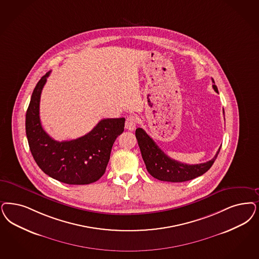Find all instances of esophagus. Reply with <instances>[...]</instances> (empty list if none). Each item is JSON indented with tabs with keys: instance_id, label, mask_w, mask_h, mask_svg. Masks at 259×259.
I'll use <instances>...</instances> for the list:
<instances>
[{
	"instance_id": "esophagus-1",
	"label": "esophagus",
	"mask_w": 259,
	"mask_h": 259,
	"mask_svg": "<svg viewBox=\"0 0 259 259\" xmlns=\"http://www.w3.org/2000/svg\"><path fill=\"white\" fill-rule=\"evenodd\" d=\"M137 123H138V118L133 115H131L126 118L125 128L129 131H133L137 126Z\"/></svg>"
}]
</instances>
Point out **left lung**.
I'll return each mask as SVG.
<instances>
[{
	"mask_svg": "<svg viewBox=\"0 0 259 259\" xmlns=\"http://www.w3.org/2000/svg\"><path fill=\"white\" fill-rule=\"evenodd\" d=\"M212 83V88L216 93H218L213 79ZM136 138L142 152L143 161L149 174L160 181L172 183L187 182L203 175L212 166L221 148L220 147L218 149L210 161L198 164H187L175 161L164 154V152L153 141L151 137L146 134V132L142 128L136 129Z\"/></svg>",
	"mask_w": 259,
	"mask_h": 259,
	"instance_id": "left-lung-1",
	"label": "left lung"
}]
</instances>
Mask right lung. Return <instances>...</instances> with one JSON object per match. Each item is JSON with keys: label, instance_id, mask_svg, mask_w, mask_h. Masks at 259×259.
<instances>
[{"label": "right lung", "instance_id": "obj_1", "mask_svg": "<svg viewBox=\"0 0 259 259\" xmlns=\"http://www.w3.org/2000/svg\"><path fill=\"white\" fill-rule=\"evenodd\" d=\"M51 71L38 81L26 115V133L33 159L50 177L68 185H89L102 177L116 138L124 131V117L101 119L88 134L57 142L46 133L39 116L42 89Z\"/></svg>", "mask_w": 259, "mask_h": 259}]
</instances>
